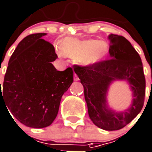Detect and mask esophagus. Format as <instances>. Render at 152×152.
I'll return each instance as SVG.
<instances>
[{"instance_id": "1", "label": "esophagus", "mask_w": 152, "mask_h": 152, "mask_svg": "<svg viewBox=\"0 0 152 152\" xmlns=\"http://www.w3.org/2000/svg\"><path fill=\"white\" fill-rule=\"evenodd\" d=\"M74 80H75V81H78V80H79V77H78V76H77L75 73V75H74Z\"/></svg>"}]
</instances>
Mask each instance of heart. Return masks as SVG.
Wrapping results in <instances>:
<instances>
[{
    "label": "heart",
    "mask_w": 152,
    "mask_h": 152,
    "mask_svg": "<svg viewBox=\"0 0 152 152\" xmlns=\"http://www.w3.org/2000/svg\"><path fill=\"white\" fill-rule=\"evenodd\" d=\"M60 56H67L76 59L79 65L92 66L101 61L107 55L109 45L106 41L97 39L78 40L74 37L63 39L60 46H56Z\"/></svg>",
    "instance_id": "1"
}]
</instances>
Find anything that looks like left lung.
I'll list each match as a JSON object with an SVG mask.
<instances>
[{
  "mask_svg": "<svg viewBox=\"0 0 152 152\" xmlns=\"http://www.w3.org/2000/svg\"><path fill=\"white\" fill-rule=\"evenodd\" d=\"M110 59L92 66H74L84 87L88 115L92 122L104 130H118L129 124L140 112L145 96V77L140 57L131 43L122 36L110 34ZM115 80H126L133 91V103L123 113L107 107L106 93Z\"/></svg>",
  "mask_w": 152,
  "mask_h": 152,
  "instance_id": "8db88e82",
  "label": "left lung"
}]
</instances>
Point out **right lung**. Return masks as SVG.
I'll return each mask as SVG.
<instances>
[{"instance_id":"add662e5","label":"right lung","mask_w":152,"mask_h":152,"mask_svg":"<svg viewBox=\"0 0 152 152\" xmlns=\"http://www.w3.org/2000/svg\"><path fill=\"white\" fill-rule=\"evenodd\" d=\"M45 35L33 34L19 42L9 59L0 91V101L5 103L8 110L21 123L35 129L53 123L74 76L71 67L64 71L54 67L52 62L58 56L54 46L42 39Z\"/></svg>"}]
</instances>
